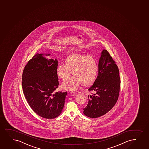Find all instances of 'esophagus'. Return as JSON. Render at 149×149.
Listing matches in <instances>:
<instances>
[{
  "label": "esophagus",
  "mask_w": 149,
  "mask_h": 149,
  "mask_svg": "<svg viewBox=\"0 0 149 149\" xmlns=\"http://www.w3.org/2000/svg\"><path fill=\"white\" fill-rule=\"evenodd\" d=\"M72 93L74 94H78L79 93V91H72Z\"/></svg>",
  "instance_id": "1"
}]
</instances>
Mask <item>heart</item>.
<instances>
[{
	"label": "heart",
	"mask_w": 149,
	"mask_h": 149,
	"mask_svg": "<svg viewBox=\"0 0 149 149\" xmlns=\"http://www.w3.org/2000/svg\"><path fill=\"white\" fill-rule=\"evenodd\" d=\"M56 72L58 77L63 80L68 79L72 72L74 75L63 83L62 87L65 90L75 91L82 84L88 86L95 82L98 65L93 56L73 53L65 59V64H60L57 66Z\"/></svg>",
	"instance_id": "b5f03b06"
}]
</instances>
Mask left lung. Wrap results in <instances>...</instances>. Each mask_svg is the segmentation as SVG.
I'll list each match as a JSON object with an SVG mask.
<instances>
[{"mask_svg": "<svg viewBox=\"0 0 149 149\" xmlns=\"http://www.w3.org/2000/svg\"><path fill=\"white\" fill-rule=\"evenodd\" d=\"M120 86L118 66L108 51L103 50L99 58L97 77L88 89L92 95H88L89 99L83 109L84 114L90 118H97L109 112L118 101Z\"/></svg>", "mask_w": 149, "mask_h": 149, "instance_id": "1", "label": "left lung"}]
</instances>
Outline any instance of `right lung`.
<instances>
[{
    "label": "right lung",
    "mask_w": 149,
    "mask_h": 149,
    "mask_svg": "<svg viewBox=\"0 0 149 149\" xmlns=\"http://www.w3.org/2000/svg\"><path fill=\"white\" fill-rule=\"evenodd\" d=\"M44 55L37 54L26 65L22 73V89L34 112L42 118L53 119L61 114L67 92H54L59 85L58 61L47 59Z\"/></svg>",
    "instance_id": "obj_1"
}]
</instances>
